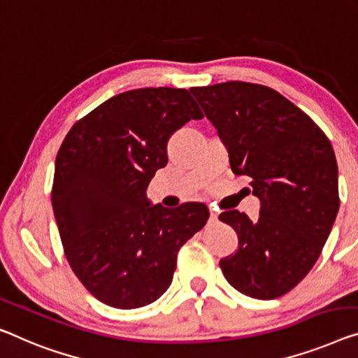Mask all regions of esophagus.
Returning a JSON list of instances; mask_svg holds the SVG:
<instances>
[{"label": "esophagus", "mask_w": 358, "mask_h": 358, "mask_svg": "<svg viewBox=\"0 0 358 358\" xmlns=\"http://www.w3.org/2000/svg\"><path fill=\"white\" fill-rule=\"evenodd\" d=\"M217 217H218V213L210 210V218H209V220H210V222H217Z\"/></svg>", "instance_id": "obj_1"}]
</instances>
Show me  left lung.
<instances>
[{
	"label": "left lung",
	"instance_id": "1",
	"mask_svg": "<svg viewBox=\"0 0 358 358\" xmlns=\"http://www.w3.org/2000/svg\"><path fill=\"white\" fill-rule=\"evenodd\" d=\"M227 145L234 175L250 178L260 215L218 218L238 234L220 260L227 281L254 299H276L301 282L322 254L339 210L331 143L306 112L264 85L225 82L189 88Z\"/></svg>",
	"mask_w": 358,
	"mask_h": 358
}]
</instances>
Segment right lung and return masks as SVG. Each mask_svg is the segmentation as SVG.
Segmentation results:
<instances>
[{
	"instance_id": "right-lung-1",
	"label": "right lung",
	"mask_w": 358,
	"mask_h": 358,
	"mask_svg": "<svg viewBox=\"0 0 358 358\" xmlns=\"http://www.w3.org/2000/svg\"><path fill=\"white\" fill-rule=\"evenodd\" d=\"M204 117L185 88L114 96L73 124L56 156L51 202L67 262L106 306L157 301L180 248L206 225L207 206H151L149 181L167 165V141Z\"/></svg>"
}]
</instances>
